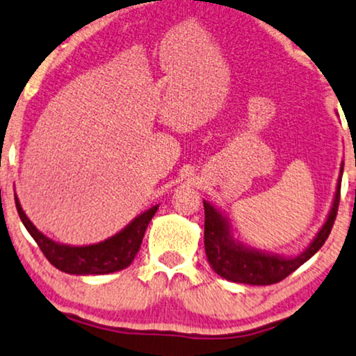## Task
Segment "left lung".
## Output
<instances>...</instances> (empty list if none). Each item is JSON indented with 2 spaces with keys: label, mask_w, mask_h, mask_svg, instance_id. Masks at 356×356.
Returning a JSON list of instances; mask_svg holds the SVG:
<instances>
[{
  "label": "left lung",
  "mask_w": 356,
  "mask_h": 356,
  "mask_svg": "<svg viewBox=\"0 0 356 356\" xmlns=\"http://www.w3.org/2000/svg\"><path fill=\"white\" fill-rule=\"evenodd\" d=\"M343 164L340 165V174L335 187V195L324 225L309 245L298 255L273 254L267 250H259L239 241L233 233L231 222L220 208L203 200L205 208V252L208 264L227 282L245 283V285H273L282 282L288 275L307 262L329 238L335 216L339 210L340 186H342Z\"/></svg>",
  "instance_id": "obj_1"
}]
</instances>
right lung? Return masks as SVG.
<instances>
[{"instance_id": "right-lung-1", "label": "right lung", "mask_w": 356, "mask_h": 356, "mask_svg": "<svg viewBox=\"0 0 356 356\" xmlns=\"http://www.w3.org/2000/svg\"><path fill=\"white\" fill-rule=\"evenodd\" d=\"M14 200H16V208L22 225L29 231V234L34 238L37 245L49 259V262L61 272L70 275H106L120 272V270L129 267L138 254L151 218L159 208V205L148 208L141 215L135 216L122 231L101 241V243L70 245L56 243V241L47 238L44 233H40L34 226V222L24 213L17 195H14Z\"/></svg>"}]
</instances>
